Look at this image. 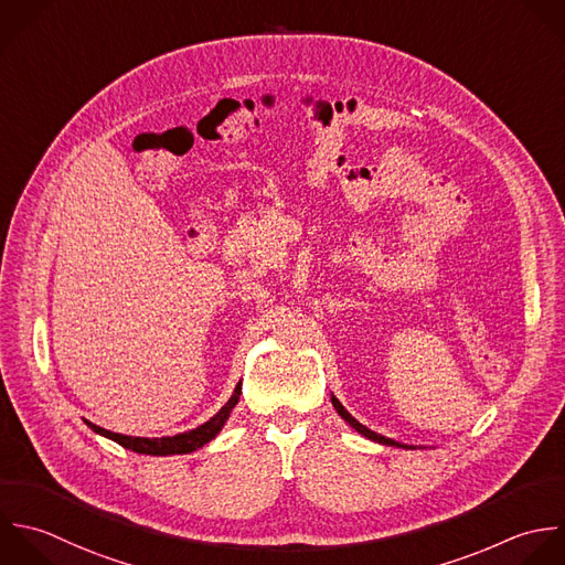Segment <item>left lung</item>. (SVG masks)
<instances>
[{"label": "left lung", "instance_id": "left-lung-1", "mask_svg": "<svg viewBox=\"0 0 565 565\" xmlns=\"http://www.w3.org/2000/svg\"><path fill=\"white\" fill-rule=\"evenodd\" d=\"M332 405H334V409L339 412V416L352 427V429H356L359 434H363L365 438H370V440H374V443H381V445H390V447H403V449H416V447H409V445H403V443H396V440H392V438H385V436H379V434H374L372 429H367L365 425H361L356 418H352L350 414H348V409L332 396Z\"/></svg>", "mask_w": 565, "mask_h": 565}]
</instances>
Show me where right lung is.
<instances>
[{
	"instance_id": "1",
	"label": "right lung",
	"mask_w": 565,
	"mask_h": 565,
	"mask_svg": "<svg viewBox=\"0 0 565 565\" xmlns=\"http://www.w3.org/2000/svg\"><path fill=\"white\" fill-rule=\"evenodd\" d=\"M239 394H242V385L237 383L233 396L228 398V403L204 425H200L198 429H191L186 434H178V436H167V438H131V436H122V434H114L107 431L103 427H96L92 423H87V427H92L96 434L118 443L120 447L134 451V454H145V456H175V454H191L200 447H204L206 443H211L224 427V423L228 420L233 407L239 403Z\"/></svg>"
}]
</instances>
